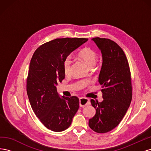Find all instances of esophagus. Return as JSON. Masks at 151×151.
Here are the masks:
<instances>
[{
  "instance_id": "34e87169",
  "label": "esophagus",
  "mask_w": 151,
  "mask_h": 151,
  "mask_svg": "<svg viewBox=\"0 0 151 151\" xmlns=\"http://www.w3.org/2000/svg\"><path fill=\"white\" fill-rule=\"evenodd\" d=\"M91 104L89 99L84 98H79V106L81 107H84L87 105H89Z\"/></svg>"
}]
</instances>
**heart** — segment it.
I'll return each mask as SVG.
<instances>
[{
	"label": "heart",
	"mask_w": 151,
	"mask_h": 151,
	"mask_svg": "<svg viewBox=\"0 0 151 151\" xmlns=\"http://www.w3.org/2000/svg\"><path fill=\"white\" fill-rule=\"evenodd\" d=\"M76 58L83 62L90 68H93L98 60V54L94 50L89 47H85L76 53ZM71 60L69 57L66 58L63 63V71L65 76L69 75Z\"/></svg>",
	"instance_id": "b5f03b06"
}]
</instances>
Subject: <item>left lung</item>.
I'll return each instance as SVG.
<instances>
[{
  "label": "left lung",
  "mask_w": 151,
  "mask_h": 151,
  "mask_svg": "<svg viewBox=\"0 0 151 151\" xmlns=\"http://www.w3.org/2000/svg\"><path fill=\"white\" fill-rule=\"evenodd\" d=\"M92 41L102 54L98 81L102 86L103 100L99 103L91 100L96 114L89 119V125L97 133H106L119 124L130 105V72L125 54L119 45L106 38H94Z\"/></svg>",
  "instance_id": "left-lung-1"
}]
</instances>
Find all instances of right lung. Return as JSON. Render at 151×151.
<instances>
[{
  "instance_id": "1",
  "label": "right lung",
  "mask_w": 151,
  "mask_h": 151,
  "mask_svg": "<svg viewBox=\"0 0 151 151\" xmlns=\"http://www.w3.org/2000/svg\"><path fill=\"white\" fill-rule=\"evenodd\" d=\"M87 38H57L40 46L30 62L26 91L36 116L47 129L62 132L71 125L79 107L76 96L60 97L58 83L65 78L63 63Z\"/></svg>"
}]
</instances>
